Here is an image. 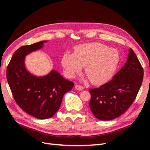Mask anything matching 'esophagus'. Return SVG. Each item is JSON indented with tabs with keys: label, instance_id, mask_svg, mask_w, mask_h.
<instances>
[{
	"label": "esophagus",
	"instance_id": "obj_1",
	"mask_svg": "<svg viewBox=\"0 0 150 150\" xmlns=\"http://www.w3.org/2000/svg\"><path fill=\"white\" fill-rule=\"evenodd\" d=\"M75 88H76L77 90H78V91H81V90L83 89V86H81V85H79V84H76V85L75 86Z\"/></svg>",
	"mask_w": 150,
	"mask_h": 150
}]
</instances>
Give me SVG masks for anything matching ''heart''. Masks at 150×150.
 Masks as SVG:
<instances>
[{
    "instance_id": "heart-1",
    "label": "heart",
    "mask_w": 150,
    "mask_h": 150,
    "mask_svg": "<svg viewBox=\"0 0 150 150\" xmlns=\"http://www.w3.org/2000/svg\"><path fill=\"white\" fill-rule=\"evenodd\" d=\"M119 62L117 50L93 42L77 46L74 54L64 53L62 64L66 74L72 78L85 67V73L94 84H102L110 78Z\"/></svg>"
}]
</instances>
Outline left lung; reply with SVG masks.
I'll use <instances>...</instances> for the list:
<instances>
[{
  "label": "left lung",
  "mask_w": 150,
  "mask_h": 150,
  "mask_svg": "<svg viewBox=\"0 0 150 150\" xmlns=\"http://www.w3.org/2000/svg\"><path fill=\"white\" fill-rule=\"evenodd\" d=\"M143 69L132 49L128 60L112 79L98 88L89 89L90 110L97 119L108 121L119 117L135 100L142 86Z\"/></svg>",
  "instance_id": "left-lung-1"
}]
</instances>
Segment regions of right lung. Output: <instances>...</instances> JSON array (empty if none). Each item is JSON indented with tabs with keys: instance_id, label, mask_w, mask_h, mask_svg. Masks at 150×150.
<instances>
[{
	"instance_id": "1",
	"label": "right lung",
	"mask_w": 150,
	"mask_h": 150,
	"mask_svg": "<svg viewBox=\"0 0 150 150\" xmlns=\"http://www.w3.org/2000/svg\"><path fill=\"white\" fill-rule=\"evenodd\" d=\"M43 40L21 46L13 54L7 68V79L13 99L22 110L38 119H47L58 111L64 94L74 87L52 70L46 76L36 77L26 69L25 56L42 48Z\"/></svg>"
}]
</instances>
